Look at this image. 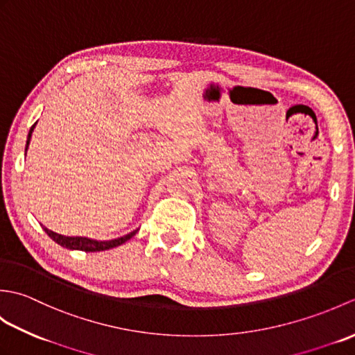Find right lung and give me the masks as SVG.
Segmentation results:
<instances>
[{"mask_svg":"<svg viewBox=\"0 0 355 355\" xmlns=\"http://www.w3.org/2000/svg\"><path fill=\"white\" fill-rule=\"evenodd\" d=\"M36 123L32 128H30V131H28L27 143H26V153H27V149H28L30 139H32V132L35 130ZM42 229L45 230V233H47V235L53 241H55L56 244H59L61 247L70 248V250H84V252L110 250V248H112V247H119V245H122L123 243H126V241H130L135 235V233L139 232V229H135V230L128 233V235H123V236H120V238L108 239V241H97V239H93V238H87V236H65V235H59V233L47 229V227H45V225H42Z\"/></svg>","mask_w":355,"mask_h":355,"instance_id":"add662e5","label":"right lung"}]
</instances>
